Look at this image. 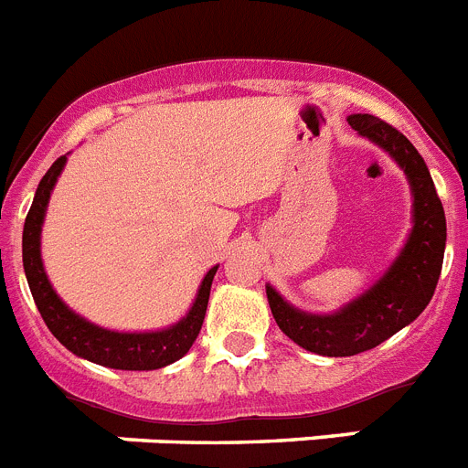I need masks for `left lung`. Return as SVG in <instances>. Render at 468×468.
<instances>
[{
	"instance_id": "left-lung-1",
	"label": "left lung",
	"mask_w": 468,
	"mask_h": 468,
	"mask_svg": "<svg viewBox=\"0 0 468 468\" xmlns=\"http://www.w3.org/2000/svg\"><path fill=\"white\" fill-rule=\"evenodd\" d=\"M348 124L403 169L412 193V230L386 273L335 313L302 311L266 284L268 306L280 330L306 351L327 357L369 351L420 318L436 292L448 239L441 197L417 148L375 115H348Z\"/></svg>"
}]
</instances>
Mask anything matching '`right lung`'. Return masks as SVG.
<instances>
[{
    "label": "right lung",
    "instance_id": "right-lung-1",
    "mask_svg": "<svg viewBox=\"0 0 468 468\" xmlns=\"http://www.w3.org/2000/svg\"><path fill=\"white\" fill-rule=\"evenodd\" d=\"M68 155H60L51 165L44 178L39 181L35 200L27 211L26 226H23V268L30 284L32 299L42 313L44 323L51 335L75 356L84 357L89 363L103 365L112 369H160L176 363L190 351L193 341L197 339L205 323L207 303H209L211 280L217 275V268H209V273L202 278L200 290L195 294L193 306L184 318L169 324L165 330L155 332H117L91 323L84 315L72 311L68 303L56 294L54 284L48 280L42 261V226L47 217V207L54 193V186L63 172Z\"/></svg>",
    "mask_w": 468,
    "mask_h": 468
}]
</instances>
